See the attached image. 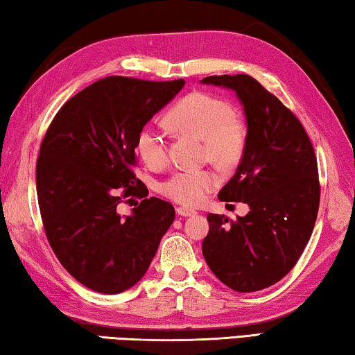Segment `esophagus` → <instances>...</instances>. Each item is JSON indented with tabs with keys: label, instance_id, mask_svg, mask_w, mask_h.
Returning <instances> with one entry per match:
<instances>
[{
	"label": "esophagus",
	"instance_id": "34e87169",
	"mask_svg": "<svg viewBox=\"0 0 355 355\" xmlns=\"http://www.w3.org/2000/svg\"><path fill=\"white\" fill-rule=\"evenodd\" d=\"M176 212H178V216H182V217H191V216H195V211L193 209H190V207H178L176 209Z\"/></svg>",
	"mask_w": 355,
	"mask_h": 355
}]
</instances>
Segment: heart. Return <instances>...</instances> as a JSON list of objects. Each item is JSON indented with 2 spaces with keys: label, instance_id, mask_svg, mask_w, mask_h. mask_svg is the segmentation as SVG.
I'll return each instance as SVG.
<instances>
[{
  "label": "heart",
  "instance_id": "1",
  "mask_svg": "<svg viewBox=\"0 0 355 355\" xmlns=\"http://www.w3.org/2000/svg\"><path fill=\"white\" fill-rule=\"evenodd\" d=\"M168 121L178 132L202 138V155L225 168L239 164L245 153L247 123L223 97L202 91L190 92L170 110ZM137 150L149 166H164L168 162L165 133L150 124L141 127L137 135ZM218 184L217 170L198 168L174 173L160 190L179 205L198 206Z\"/></svg>",
  "mask_w": 355,
  "mask_h": 355
}]
</instances>
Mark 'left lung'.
<instances>
[{"label": "left lung", "mask_w": 355, "mask_h": 355, "mask_svg": "<svg viewBox=\"0 0 355 355\" xmlns=\"http://www.w3.org/2000/svg\"><path fill=\"white\" fill-rule=\"evenodd\" d=\"M206 85L236 91L248 139L220 201H242L245 217L209 214L202 254L220 282L239 293L269 288L297 263L318 217L321 185L309 135L280 98L245 73L212 75Z\"/></svg>", "instance_id": "obj_1"}]
</instances>
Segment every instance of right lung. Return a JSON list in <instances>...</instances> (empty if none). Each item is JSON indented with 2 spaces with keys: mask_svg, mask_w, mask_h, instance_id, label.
<instances>
[{
  "mask_svg": "<svg viewBox=\"0 0 355 355\" xmlns=\"http://www.w3.org/2000/svg\"><path fill=\"white\" fill-rule=\"evenodd\" d=\"M184 85L97 80L64 103L40 143L36 189L46 241L64 269L92 291L118 294L141 280L174 222L173 205L146 198L133 168L138 132ZM129 196L145 200L121 219L115 207Z\"/></svg>",
  "mask_w": 355,
  "mask_h": 355,
  "instance_id": "obj_1",
  "label": "right lung"
}]
</instances>
